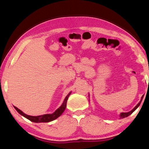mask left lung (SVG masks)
<instances>
[{"mask_svg": "<svg viewBox=\"0 0 149 149\" xmlns=\"http://www.w3.org/2000/svg\"><path fill=\"white\" fill-rule=\"evenodd\" d=\"M143 96L144 95H143V97H141V100H140V102L138 103L137 104V105L136 106V107L133 108V109L132 110H131L130 112H123V113H121V114H120V118H125V117H127L128 116H130V114H132V113L134 112V111L137 109V108H138V107L140 105V104H141V101H142V100H143Z\"/></svg>", "mask_w": 149, "mask_h": 149, "instance_id": "8db88e82", "label": "left lung"}]
</instances>
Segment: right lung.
Returning <instances> with one entry per match:
<instances>
[{
    "label": "right lung",
    "instance_id": "right-lung-1",
    "mask_svg": "<svg viewBox=\"0 0 149 149\" xmlns=\"http://www.w3.org/2000/svg\"><path fill=\"white\" fill-rule=\"evenodd\" d=\"M72 92L69 93V94L66 96V97L65 98V99L64 100V102L62 104L61 107H60L59 108L55 111L54 113H52L51 114H44V115H41V116H29L27 115L26 114L22 112V111L18 109L17 107H14V108L16 109L17 112H18L19 114L23 116L25 118H27V119L29 120L31 122H33L35 123H40V122H51L52 120H54L55 119L58 118L60 115H61L64 111L65 109V107H66V104H67V100L68 99L69 96L71 94Z\"/></svg>",
    "mask_w": 149,
    "mask_h": 149
}]
</instances>
